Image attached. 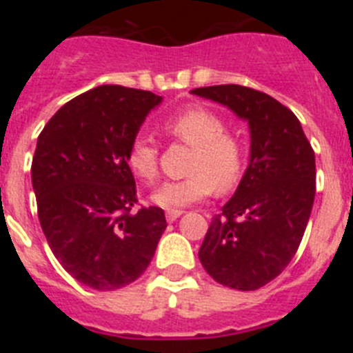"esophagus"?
<instances>
[{
  "instance_id": "34e87169",
  "label": "esophagus",
  "mask_w": 353,
  "mask_h": 353,
  "mask_svg": "<svg viewBox=\"0 0 353 353\" xmlns=\"http://www.w3.org/2000/svg\"><path fill=\"white\" fill-rule=\"evenodd\" d=\"M182 214H183L182 210H168L166 212V221H168V223H173V221L179 219Z\"/></svg>"
}]
</instances>
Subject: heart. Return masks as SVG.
Wrapping results in <instances>:
<instances>
[{
    "instance_id": "1",
    "label": "heart",
    "mask_w": 353,
    "mask_h": 353,
    "mask_svg": "<svg viewBox=\"0 0 353 353\" xmlns=\"http://www.w3.org/2000/svg\"><path fill=\"white\" fill-rule=\"evenodd\" d=\"M162 129L174 139L192 146L189 176L171 180L152 192V201L166 210H179L208 198L217 189H235L245 170L248 150L240 139L228 132L221 114L207 108H187L164 121ZM127 166L138 179L154 182L159 173V150L154 139L139 134L127 150Z\"/></svg>"
}]
</instances>
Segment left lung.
<instances>
[{
	"mask_svg": "<svg viewBox=\"0 0 353 353\" xmlns=\"http://www.w3.org/2000/svg\"><path fill=\"white\" fill-rule=\"evenodd\" d=\"M248 121L251 150L235 194L212 219L199 261L228 288L258 290L295 256L316 189L314 152L301 121L258 90L219 84L191 90Z\"/></svg>",
	"mask_w": 353,
	"mask_h": 353,
	"instance_id": "left-lung-1",
	"label": "left lung"
}]
</instances>
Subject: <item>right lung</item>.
Listing matches in <instances>:
<instances>
[{
	"label": "right lung",
	"instance_id": "right-lung-1",
	"mask_svg": "<svg viewBox=\"0 0 353 353\" xmlns=\"http://www.w3.org/2000/svg\"><path fill=\"white\" fill-rule=\"evenodd\" d=\"M162 97L102 84L56 111L37 139L31 183L56 260L99 292L136 281L155 254L166 217L138 203L127 150Z\"/></svg>",
	"mask_w": 353,
	"mask_h": 353
}]
</instances>
